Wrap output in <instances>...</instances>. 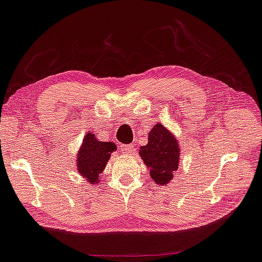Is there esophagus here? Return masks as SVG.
I'll list each match as a JSON object with an SVG mask.
<instances>
[{
    "label": "esophagus",
    "instance_id": "esophagus-1",
    "mask_svg": "<svg viewBox=\"0 0 262 262\" xmlns=\"http://www.w3.org/2000/svg\"><path fill=\"white\" fill-rule=\"evenodd\" d=\"M120 149L123 154H126V155H129L132 153H134V150H135L134 147H133V144H121Z\"/></svg>",
    "mask_w": 262,
    "mask_h": 262
}]
</instances>
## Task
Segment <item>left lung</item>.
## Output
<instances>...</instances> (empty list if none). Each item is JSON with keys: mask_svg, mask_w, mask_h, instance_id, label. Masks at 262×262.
Listing matches in <instances>:
<instances>
[{"mask_svg": "<svg viewBox=\"0 0 262 262\" xmlns=\"http://www.w3.org/2000/svg\"><path fill=\"white\" fill-rule=\"evenodd\" d=\"M139 154L149 168V175L156 185H168L179 168L180 143L169 129L156 123L148 134V143L141 146Z\"/></svg>", "mask_w": 262, "mask_h": 262, "instance_id": "8db88e82", "label": "left lung"}]
</instances>
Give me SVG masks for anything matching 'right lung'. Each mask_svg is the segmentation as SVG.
<instances>
[{"instance_id":"obj_1","label":"right lung","mask_w":262,"mask_h":262,"mask_svg":"<svg viewBox=\"0 0 262 262\" xmlns=\"http://www.w3.org/2000/svg\"><path fill=\"white\" fill-rule=\"evenodd\" d=\"M115 150L114 142L99 141L94 133H87L76 154L77 171L91 185H97L100 183V174Z\"/></svg>"}]
</instances>
